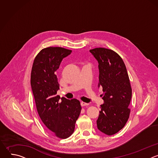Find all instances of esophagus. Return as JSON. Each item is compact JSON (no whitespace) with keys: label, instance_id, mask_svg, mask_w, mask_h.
<instances>
[{"label":"esophagus","instance_id":"esophagus-1","mask_svg":"<svg viewBox=\"0 0 158 158\" xmlns=\"http://www.w3.org/2000/svg\"><path fill=\"white\" fill-rule=\"evenodd\" d=\"M89 104H87V103H85V102H81V106H87Z\"/></svg>","mask_w":158,"mask_h":158}]
</instances>
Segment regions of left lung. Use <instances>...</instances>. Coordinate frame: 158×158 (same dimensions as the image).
Here are the masks:
<instances>
[{
    "mask_svg": "<svg viewBox=\"0 0 158 158\" xmlns=\"http://www.w3.org/2000/svg\"><path fill=\"white\" fill-rule=\"evenodd\" d=\"M89 51L98 62V87H102L104 93L97 126L110 136L122 129L129 117L132 89L129 76L124 62L116 52L102 48Z\"/></svg>",
    "mask_w": 158,
    "mask_h": 158,
    "instance_id": "8db88e82",
    "label": "left lung"
}]
</instances>
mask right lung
<instances>
[{"instance_id":"obj_1","label":"right lung","mask_w":158,"mask_h":158,"mask_svg":"<svg viewBox=\"0 0 158 158\" xmlns=\"http://www.w3.org/2000/svg\"><path fill=\"white\" fill-rule=\"evenodd\" d=\"M71 50L59 47L43 49L32 67L31 85L37 110L42 123L57 138L66 139L73 133L81 110L79 100L60 98L56 71Z\"/></svg>"}]
</instances>
